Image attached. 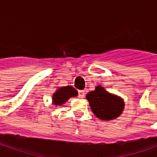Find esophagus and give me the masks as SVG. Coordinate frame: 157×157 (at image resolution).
Listing matches in <instances>:
<instances>
[{"instance_id": "34e87169", "label": "esophagus", "mask_w": 157, "mask_h": 157, "mask_svg": "<svg viewBox=\"0 0 157 157\" xmlns=\"http://www.w3.org/2000/svg\"><path fill=\"white\" fill-rule=\"evenodd\" d=\"M84 96H85V92H84L83 90H80L79 91V97L80 98H83Z\"/></svg>"}]
</instances>
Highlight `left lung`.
I'll return each mask as SVG.
<instances>
[{"label":"left lung","instance_id":"1","mask_svg":"<svg viewBox=\"0 0 157 157\" xmlns=\"http://www.w3.org/2000/svg\"><path fill=\"white\" fill-rule=\"evenodd\" d=\"M86 99L89 101L94 115L103 121H111L119 117L125 106L122 97L108 92L101 85L96 86L95 90L89 92Z\"/></svg>","mask_w":157,"mask_h":157}]
</instances>
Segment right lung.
Segmentation results:
<instances>
[{"mask_svg": "<svg viewBox=\"0 0 157 157\" xmlns=\"http://www.w3.org/2000/svg\"><path fill=\"white\" fill-rule=\"evenodd\" d=\"M77 95V90L72 86L58 87L52 96V104L55 106H62L65 102H67L69 98Z\"/></svg>", "mask_w": 157, "mask_h": 157, "instance_id": "1", "label": "right lung"}]
</instances>
